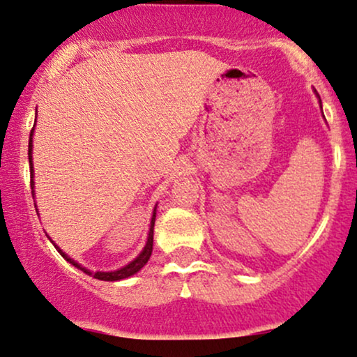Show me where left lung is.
I'll return each instance as SVG.
<instances>
[{"label": "left lung", "instance_id": "1", "mask_svg": "<svg viewBox=\"0 0 357 357\" xmlns=\"http://www.w3.org/2000/svg\"><path fill=\"white\" fill-rule=\"evenodd\" d=\"M317 98H319V96H317ZM319 105H321V100H319ZM321 108H323V106H321Z\"/></svg>", "mask_w": 357, "mask_h": 357}]
</instances>
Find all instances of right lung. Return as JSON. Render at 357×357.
<instances>
[{
    "mask_svg": "<svg viewBox=\"0 0 357 357\" xmlns=\"http://www.w3.org/2000/svg\"><path fill=\"white\" fill-rule=\"evenodd\" d=\"M33 132H34V126H33V130H31V135H29V144H28L29 173H31V192H33V197H34V179H33V178H34V169H33ZM36 213H38V209H36ZM154 221H156V206H154V211H153V216H151V222H149L148 239H146V244H144L143 251H141L139 255H137V256L135 257V259L131 261V263H128L126 266H123V268L116 269V271H96V273L89 271V269H86V268H83V266H81V264L76 263L75 259H71V257L68 256V255H64L61 249L56 246V243H53V241H51V243L54 244V248L58 249L59 255H61V256L64 257V259L68 261V263L75 266V268L81 269V271L88 274V276H93V278L100 279V281H121V279H126V278L132 276V274H136L137 271H141V268H143V266L149 261V257H151V252H153V231H154Z\"/></svg>",
    "mask_w": 357,
    "mask_h": 357,
    "instance_id": "obj_1",
    "label": "right lung"
}]
</instances>
